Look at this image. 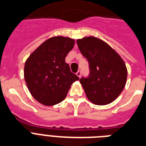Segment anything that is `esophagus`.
I'll use <instances>...</instances> for the list:
<instances>
[{
  "mask_svg": "<svg viewBox=\"0 0 146 146\" xmlns=\"http://www.w3.org/2000/svg\"><path fill=\"white\" fill-rule=\"evenodd\" d=\"M76 74H77V76L79 77V78H80V75H81V72H80V71H78V72H77V73H76Z\"/></svg>",
  "mask_w": 146,
  "mask_h": 146,
  "instance_id": "1",
  "label": "esophagus"
}]
</instances>
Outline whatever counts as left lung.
Here are the masks:
<instances>
[{"mask_svg":"<svg viewBox=\"0 0 146 146\" xmlns=\"http://www.w3.org/2000/svg\"><path fill=\"white\" fill-rule=\"evenodd\" d=\"M77 44L89 62V77L80 80L87 99L98 106L112 102L127 82V69L123 60L107 43L96 37L78 39Z\"/></svg>","mask_w":146,"mask_h":146,"instance_id":"left-lung-1","label":"left lung"}]
</instances>
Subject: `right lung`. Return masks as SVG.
<instances>
[{
    "label": "right lung",
    "instance_id": "1",
    "mask_svg": "<svg viewBox=\"0 0 146 146\" xmlns=\"http://www.w3.org/2000/svg\"><path fill=\"white\" fill-rule=\"evenodd\" d=\"M72 38L55 36L42 43L27 59L24 78L31 96L44 106L61 102L71 85L79 78L66 62L67 54L74 47Z\"/></svg>",
    "mask_w": 146,
    "mask_h": 146
}]
</instances>
